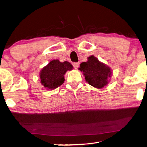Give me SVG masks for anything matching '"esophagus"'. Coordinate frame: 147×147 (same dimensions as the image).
<instances>
[{
    "instance_id": "34e87169",
    "label": "esophagus",
    "mask_w": 147,
    "mask_h": 147,
    "mask_svg": "<svg viewBox=\"0 0 147 147\" xmlns=\"http://www.w3.org/2000/svg\"><path fill=\"white\" fill-rule=\"evenodd\" d=\"M79 65H80L79 62H75V63H73V67H74V68L76 69H77L78 68Z\"/></svg>"
}]
</instances>
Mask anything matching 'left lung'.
Masks as SVG:
<instances>
[{
    "label": "left lung",
    "mask_w": 147,
    "mask_h": 147,
    "mask_svg": "<svg viewBox=\"0 0 147 147\" xmlns=\"http://www.w3.org/2000/svg\"><path fill=\"white\" fill-rule=\"evenodd\" d=\"M78 69L82 72L86 82L94 88L101 89L108 84L112 73L111 69L94 56L88 58V61L80 65Z\"/></svg>",
    "instance_id": "left-lung-1"
}]
</instances>
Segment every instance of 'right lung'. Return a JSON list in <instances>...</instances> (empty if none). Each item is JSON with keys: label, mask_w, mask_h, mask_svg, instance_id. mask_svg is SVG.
<instances>
[{"label": "right lung", "mask_w": 147, "mask_h": 147, "mask_svg": "<svg viewBox=\"0 0 147 147\" xmlns=\"http://www.w3.org/2000/svg\"><path fill=\"white\" fill-rule=\"evenodd\" d=\"M73 68V65L68 61L60 62L58 59H53L40 71L41 83L48 90L58 88L64 82L66 72L71 71Z\"/></svg>", "instance_id": "1"}]
</instances>
